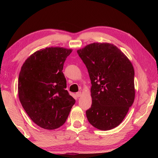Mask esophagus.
Returning a JSON list of instances; mask_svg holds the SVG:
<instances>
[{"label": "esophagus", "mask_w": 158, "mask_h": 158, "mask_svg": "<svg viewBox=\"0 0 158 158\" xmlns=\"http://www.w3.org/2000/svg\"><path fill=\"white\" fill-rule=\"evenodd\" d=\"M81 94H82V93H81V92H78L76 93V97H77V98H79V97L80 96V95H81Z\"/></svg>", "instance_id": "1"}]
</instances>
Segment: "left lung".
<instances>
[{
	"instance_id": "obj_1",
	"label": "left lung",
	"mask_w": 158,
	"mask_h": 158,
	"mask_svg": "<svg viewBox=\"0 0 158 158\" xmlns=\"http://www.w3.org/2000/svg\"><path fill=\"white\" fill-rule=\"evenodd\" d=\"M92 83V104L85 111L89 123L108 131L123 121L135 97V70L116 46L94 43L77 51Z\"/></svg>"
}]
</instances>
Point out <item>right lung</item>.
Masks as SVG:
<instances>
[{
    "label": "right lung",
    "instance_id": "obj_1",
    "mask_svg": "<svg viewBox=\"0 0 158 158\" xmlns=\"http://www.w3.org/2000/svg\"><path fill=\"white\" fill-rule=\"evenodd\" d=\"M72 50L47 47L34 52L22 66L18 95L28 116L39 127L53 130L66 122L75 99L66 88L63 73Z\"/></svg>",
    "mask_w": 158,
    "mask_h": 158
}]
</instances>
